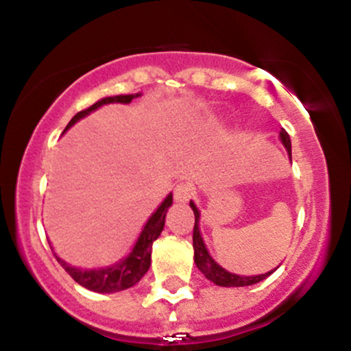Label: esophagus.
I'll use <instances>...</instances> for the list:
<instances>
[{
	"label": "esophagus",
	"mask_w": 351,
	"mask_h": 351,
	"mask_svg": "<svg viewBox=\"0 0 351 351\" xmlns=\"http://www.w3.org/2000/svg\"><path fill=\"white\" fill-rule=\"evenodd\" d=\"M195 195V188H193L191 183L188 181H181L175 186V191H173V196H175L176 201H189Z\"/></svg>",
	"instance_id": "obj_1"
}]
</instances>
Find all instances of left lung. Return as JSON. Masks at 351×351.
I'll use <instances>...</instances> for the list:
<instances>
[{"instance_id": "8db88e82", "label": "left lung", "mask_w": 351, "mask_h": 351, "mask_svg": "<svg viewBox=\"0 0 351 351\" xmlns=\"http://www.w3.org/2000/svg\"><path fill=\"white\" fill-rule=\"evenodd\" d=\"M280 140L282 143L285 145L287 148L289 155L292 158V145H291V136H289L287 132L282 128L280 130ZM189 206L193 208V213H195V228H193V247H195V263L198 265V269L204 274V277L209 279L211 282H215L216 285H221V287H244V285H252L257 284V282L264 280L265 277H269L271 274L276 271L267 272V274H261V276H254V277H244V276H236V274H231L228 271H224L221 265H217L215 261L211 259L206 251V245L203 243V237L199 234V211L196 209V206L193 203H189Z\"/></svg>"}]
</instances>
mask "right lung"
Returning <instances> with one entry per match:
<instances>
[{
  "label": "right lung",
  "mask_w": 351,
  "mask_h": 351,
  "mask_svg": "<svg viewBox=\"0 0 351 351\" xmlns=\"http://www.w3.org/2000/svg\"><path fill=\"white\" fill-rule=\"evenodd\" d=\"M135 97H138V94L135 95H115V97H106L99 102H95L94 106L88 108H84L79 114L72 117V120L67 123L66 130L72 127L79 119L90 114L92 110L99 108L104 104H112V102H120V104H128L132 102ZM173 196L168 195L167 199L160 204V208L153 213L148 223L145 224L142 234H140L138 241H136L134 251L130 252V256L127 259H123L122 263H119L114 267L107 269H99V271H80V269L71 267L69 264L64 263L62 259L56 257L58 263L66 269V272L74 279L77 284L82 285V287L88 289V291H94L99 293H110V292H120L125 291V289L134 287L136 282L147 274L148 269H150L152 264V245L158 239L160 232L163 231L165 226V216H167L168 208L171 206Z\"/></svg>",
  "instance_id": "add662e5"
}]
</instances>
